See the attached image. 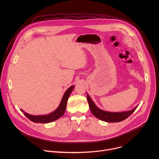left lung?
I'll return each instance as SVG.
<instances>
[{
  "label": "left lung",
  "instance_id": "1",
  "mask_svg": "<svg viewBox=\"0 0 159 159\" xmlns=\"http://www.w3.org/2000/svg\"><path fill=\"white\" fill-rule=\"evenodd\" d=\"M87 99L89 103V106L93 115L100 120L109 123L120 122L126 119L137 109L138 106L134 107L133 109L129 111L123 112H110L104 111L99 108L94 103V102L90 98L89 95L87 94Z\"/></svg>",
  "mask_w": 159,
  "mask_h": 159
}]
</instances>
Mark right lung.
<instances>
[{
	"label": "right lung",
	"instance_id": "right-lung-1",
	"mask_svg": "<svg viewBox=\"0 0 159 159\" xmlns=\"http://www.w3.org/2000/svg\"><path fill=\"white\" fill-rule=\"evenodd\" d=\"M75 85L70 86L69 89H68L65 93H64L63 98L61 99V101L58 106V107L53 112L51 113H49L48 115H30L28 113L25 112L23 110L20 109V111L24 113V115L31 121L34 123H48L52 121H54L60 118H61L65 112L67 101L69 99L71 93L74 90Z\"/></svg>",
	"mask_w": 159,
	"mask_h": 159
}]
</instances>
